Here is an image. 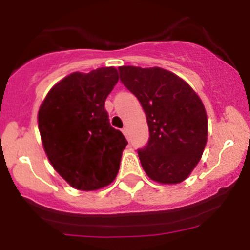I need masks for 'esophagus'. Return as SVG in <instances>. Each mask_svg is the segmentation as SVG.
Instances as JSON below:
<instances>
[{
    "label": "esophagus",
    "mask_w": 250,
    "mask_h": 250,
    "mask_svg": "<svg viewBox=\"0 0 250 250\" xmlns=\"http://www.w3.org/2000/svg\"><path fill=\"white\" fill-rule=\"evenodd\" d=\"M122 132H123V134H125V137L127 138V139H129V132H128V128L125 127L122 129Z\"/></svg>",
    "instance_id": "obj_1"
}]
</instances>
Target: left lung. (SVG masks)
I'll return each mask as SVG.
<instances>
[{
	"instance_id": "obj_1",
	"label": "left lung",
	"mask_w": 250,
	"mask_h": 250,
	"mask_svg": "<svg viewBox=\"0 0 250 250\" xmlns=\"http://www.w3.org/2000/svg\"><path fill=\"white\" fill-rule=\"evenodd\" d=\"M118 71L147 120L150 138L138 150L144 170L157 183H181L206 147L208 120L202 100L185 81L161 67L121 66Z\"/></svg>"
}]
</instances>
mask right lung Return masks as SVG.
I'll return each instance as SVG.
<instances>
[{
    "instance_id": "1",
    "label": "right lung",
    "mask_w": 250,
    "mask_h": 250,
    "mask_svg": "<svg viewBox=\"0 0 250 250\" xmlns=\"http://www.w3.org/2000/svg\"><path fill=\"white\" fill-rule=\"evenodd\" d=\"M118 82L115 67L74 72L58 82L39 111L42 144L55 170L77 190L109 185L128 141L111 127L105 100Z\"/></svg>"
}]
</instances>
